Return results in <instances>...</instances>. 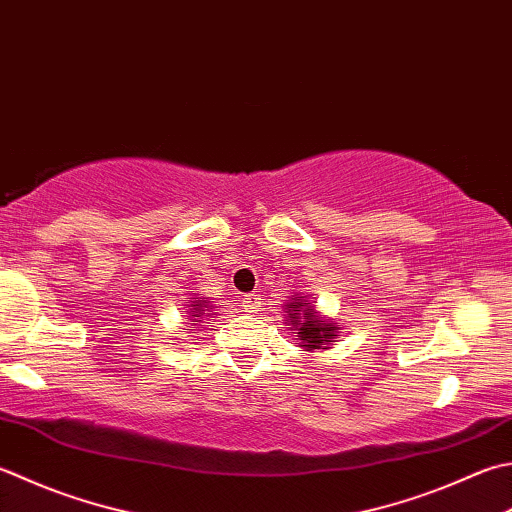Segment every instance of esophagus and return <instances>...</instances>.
<instances>
[{
    "label": "esophagus",
    "instance_id": "1",
    "mask_svg": "<svg viewBox=\"0 0 512 512\" xmlns=\"http://www.w3.org/2000/svg\"><path fill=\"white\" fill-rule=\"evenodd\" d=\"M242 306H244L246 313H257L259 306H262V297L255 295V293H250V295L244 297V304Z\"/></svg>",
    "mask_w": 512,
    "mask_h": 512
}]
</instances>
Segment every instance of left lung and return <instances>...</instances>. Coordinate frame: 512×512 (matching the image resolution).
<instances>
[{"mask_svg": "<svg viewBox=\"0 0 512 512\" xmlns=\"http://www.w3.org/2000/svg\"><path fill=\"white\" fill-rule=\"evenodd\" d=\"M284 313H286V326L295 330V337L299 339V348H304L306 353H315V350H328L335 344L339 335V326L330 317H324L315 308V302L293 295L284 302Z\"/></svg>", "mask_w": 512, "mask_h": 512, "instance_id": "8db88e82", "label": "left lung"}]
</instances>
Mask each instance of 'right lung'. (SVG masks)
Returning a JSON list of instances; mask_svg holds the SVG:
<instances>
[{
    "mask_svg": "<svg viewBox=\"0 0 512 512\" xmlns=\"http://www.w3.org/2000/svg\"><path fill=\"white\" fill-rule=\"evenodd\" d=\"M193 302H188V310H186V319L190 322V328H195L204 322V319H208L213 313V302H210L208 297H190ZM190 328H184V330H190Z\"/></svg>",
    "mask_w": 512,
    "mask_h": 512,
    "instance_id": "obj_1",
    "label": "right lung"
}]
</instances>
